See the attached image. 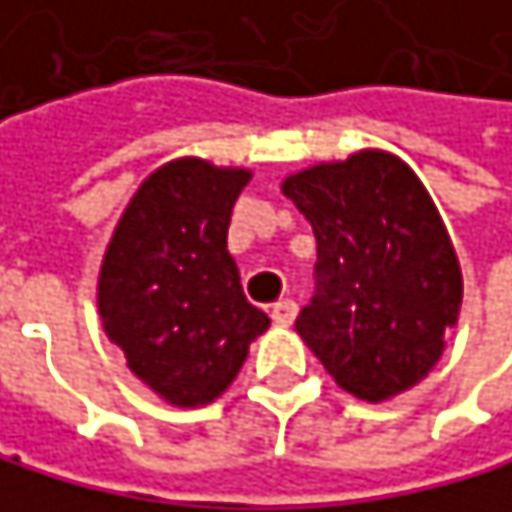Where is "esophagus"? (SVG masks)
<instances>
[{
	"mask_svg": "<svg viewBox=\"0 0 512 512\" xmlns=\"http://www.w3.org/2000/svg\"><path fill=\"white\" fill-rule=\"evenodd\" d=\"M296 314H299V305H296L293 299H284V302H277V305L271 308V320L280 323V326H290V323L296 320Z\"/></svg>",
	"mask_w": 512,
	"mask_h": 512,
	"instance_id": "esophagus-1",
	"label": "esophagus"
}]
</instances>
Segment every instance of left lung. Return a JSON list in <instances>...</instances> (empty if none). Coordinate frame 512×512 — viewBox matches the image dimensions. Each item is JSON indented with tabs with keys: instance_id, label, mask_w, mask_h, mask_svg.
Here are the masks:
<instances>
[{
	"instance_id": "8db88e82",
	"label": "left lung",
	"mask_w": 512,
	"mask_h": 512,
	"mask_svg": "<svg viewBox=\"0 0 512 512\" xmlns=\"http://www.w3.org/2000/svg\"><path fill=\"white\" fill-rule=\"evenodd\" d=\"M317 238L296 329L339 385L388 400L433 369L461 308V268L418 176L388 152L317 164L284 183Z\"/></svg>"
}]
</instances>
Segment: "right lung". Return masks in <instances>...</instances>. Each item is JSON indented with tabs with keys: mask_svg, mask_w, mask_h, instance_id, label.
Returning <instances> with one entry per match:
<instances>
[{
	"mask_svg": "<svg viewBox=\"0 0 512 512\" xmlns=\"http://www.w3.org/2000/svg\"><path fill=\"white\" fill-rule=\"evenodd\" d=\"M247 183V170L198 158L164 164L127 204L103 259L97 299L109 339L173 406L216 400L268 329L225 244Z\"/></svg>",
	"mask_w": 512,
	"mask_h": 512,
	"instance_id": "add662e5",
	"label": "right lung"
}]
</instances>
